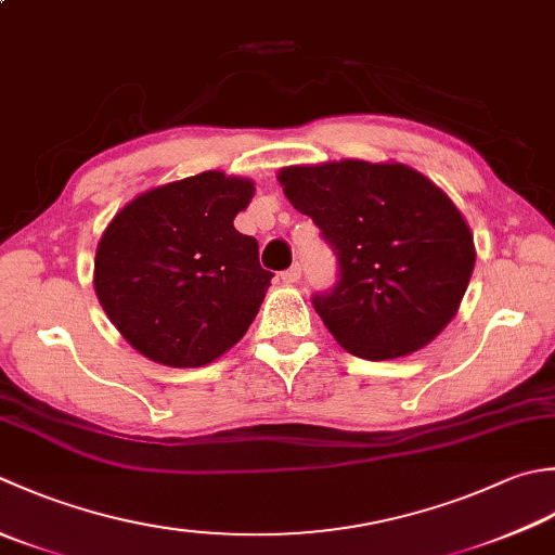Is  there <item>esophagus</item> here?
<instances>
[{
    "mask_svg": "<svg viewBox=\"0 0 555 555\" xmlns=\"http://www.w3.org/2000/svg\"><path fill=\"white\" fill-rule=\"evenodd\" d=\"M281 281H284V284H298V281H300V264H293L291 269H286L284 274H281Z\"/></svg>",
    "mask_w": 555,
    "mask_h": 555,
    "instance_id": "34e87169",
    "label": "esophagus"
}]
</instances>
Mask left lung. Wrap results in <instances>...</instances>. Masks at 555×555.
Instances as JSON below:
<instances>
[{"label":"left lung","instance_id":"left-lung-1","mask_svg":"<svg viewBox=\"0 0 555 555\" xmlns=\"http://www.w3.org/2000/svg\"><path fill=\"white\" fill-rule=\"evenodd\" d=\"M279 182L336 249L339 284L312 306L336 344L367 361L428 346L469 286V223L436 182L404 163L344 158L288 166Z\"/></svg>","mask_w":555,"mask_h":555}]
</instances>
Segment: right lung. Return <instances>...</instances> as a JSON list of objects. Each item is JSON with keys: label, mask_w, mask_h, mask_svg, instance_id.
I'll list each match as a JSON object with an SVG mask.
<instances>
[{"label": "right lung", "mask_w": 555, "mask_h": 555, "mask_svg": "<svg viewBox=\"0 0 555 555\" xmlns=\"http://www.w3.org/2000/svg\"><path fill=\"white\" fill-rule=\"evenodd\" d=\"M255 182L221 170L158 184L125 204L95 247L107 320L149 361L202 367L243 339L271 286L259 247L235 231Z\"/></svg>", "instance_id": "add662e5"}]
</instances>
